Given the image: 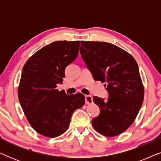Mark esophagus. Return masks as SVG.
<instances>
[{
  "instance_id": "esophagus-1",
  "label": "esophagus",
  "mask_w": 161,
  "mask_h": 161,
  "mask_svg": "<svg viewBox=\"0 0 161 161\" xmlns=\"http://www.w3.org/2000/svg\"><path fill=\"white\" fill-rule=\"evenodd\" d=\"M85 102L86 104H92V103H93L92 97L90 95H86L85 96Z\"/></svg>"
}]
</instances>
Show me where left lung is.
Wrapping results in <instances>:
<instances>
[{
    "label": "left lung",
    "mask_w": 161,
    "mask_h": 161,
    "mask_svg": "<svg viewBox=\"0 0 161 161\" xmlns=\"http://www.w3.org/2000/svg\"><path fill=\"white\" fill-rule=\"evenodd\" d=\"M80 52L94 80L105 83L108 92L107 100L93 97L100 112L92 126L108 137L119 135L133 124L144 100L137 62L125 50L105 42L81 41Z\"/></svg>",
    "instance_id": "left-lung-1"
}]
</instances>
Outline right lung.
Listing matches in <instances>:
<instances>
[{
	"label": "right lung",
	"mask_w": 161,
	"mask_h": 161,
	"mask_svg": "<svg viewBox=\"0 0 161 161\" xmlns=\"http://www.w3.org/2000/svg\"><path fill=\"white\" fill-rule=\"evenodd\" d=\"M80 41H56L28 58L22 71L18 98L28 122L37 133L49 138L61 135L69 127L73 112L85 103L81 93L58 91L65 68L75 60Z\"/></svg>",
	"instance_id": "obj_1"
}]
</instances>
